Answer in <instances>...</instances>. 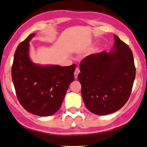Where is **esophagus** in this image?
I'll return each mask as SVG.
<instances>
[{
  "label": "esophagus",
  "mask_w": 147,
  "mask_h": 147,
  "mask_svg": "<svg viewBox=\"0 0 147 147\" xmlns=\"http://www.w3.org/2000/svg\"><path fill=\"white\" fill-rule=\"evenodd\" d=\"M79 73H80V70H79V69H78V68L77 67V68H76V69H75V71H74V78H77L78 74H79Z\"/></svg>",
  "instance_id": "1"
}]
</instances>
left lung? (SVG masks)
<instances>
[{
	"mask_svg": "<svg viewBox=\"0 0 147 147\" xmlns=\"http://www.w3.org/2000/svg\"><path fill=\"white\" fill-rule=\"evenodd\" d=\"M78 79L84 105L90 112L106 115L121 109L129 100L135 78L133 53L115 35L114 51L92 54L80 64Z\"/></svg>",
	"mask_w": 147,
	"mask_h": 147,
	"instance_id": "8db88e82",
	"label": "left lung"
}]
</instances>
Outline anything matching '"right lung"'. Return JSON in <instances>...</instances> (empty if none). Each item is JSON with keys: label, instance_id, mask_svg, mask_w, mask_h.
Returning a JSON list of instances; mask_svg holds the SVG:
<instances>
[{"label": "right lung", "instance_id": "add662e5", "mask_svg": "<svg viewBox=\"0 0 147 147\" xmlns=\"http://www.w3.org/2000/svg\"><path fill=\"white\" fill-rule=\"evenodd\" d=\"M31 34L18 45L12 66V80L18 100L32 114L51 116L61 107L68 88L74 80L76 65L41 66L28 56Z\"/></svg>", "mask_w": 147, "mask_h": 147}]
</instances>
